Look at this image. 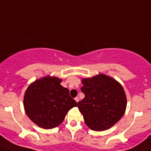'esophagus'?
Instances as JSON below:
<instances>
[{
	"instance_id": "34e87169",
	"label": "esophagus",
	"mask_w": 151,
	"mask_h": 151,
	"mask_svg": "<svg viewBox=\"0 0 151 151\" xmlns=\"http://www.w3.org/2000/svg\"><path fill=\"white\" fill-rule=\"evenodd\" d=\"M74 99H75V101H77V102H78V101H79V98H78V97H76V98Z\"/></svg>"
}]
</instances>
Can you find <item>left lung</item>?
<instances>
[{"label": "left lung", "mask_w": 151, "mask_h": 151, "mask_svg": "<svg viewBox=\"0 0 151 151\" xmlns=\"http://www.w3.org/2000/svg\"><path fill=\"white\" fill-rule=\"evenodd\" d=\"M85 98L77 103L87 126L94 131H104L123 116L126 97L121 85L111 77L99 74L82 80Z\"/></svg>", "instance_id": "8db88e82"}]
</instances>
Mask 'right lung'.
Wrapping results in <instances>:
<instances>
[{"label":"right lung","instance_id":"obj_1","mask_svg":"<svg viewBox=\"0 0 151 151\" xmlns=\"http://www.w3.org/2000/svg\"><path fill=\"white\" fill-rule=\"evenodd\" d=\"M61 80L45 77L28 87L24 96V107L33 123L43 129L57 127L64 120L70 109L77 106V101L63 88Z\"/></svg>","mask_w":151,"mask_h":151}]
</instances>
